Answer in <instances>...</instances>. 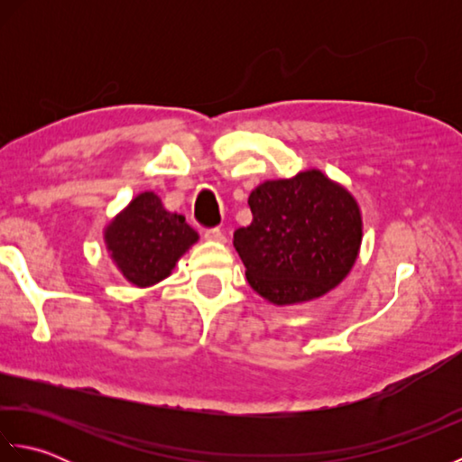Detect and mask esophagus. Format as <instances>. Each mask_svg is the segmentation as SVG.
I'll return each mask as SVG.
<instances>
[{
    "label": "esophagus",
    "mask_w": 462,
    "mask_h": 462,
    "mask_svg": "<svg viewBox=\"0 0 462 462\" xmlns=\"http://www.w3.org/2000/svg\"><path fill=\"white\" fill-rule=\"evenodd\" d=\"M204 238L210 240V242H226V236H224V232L220 228H206Z\"/></svg>",
    "instance_id": "34e87169"
}]
</instances>
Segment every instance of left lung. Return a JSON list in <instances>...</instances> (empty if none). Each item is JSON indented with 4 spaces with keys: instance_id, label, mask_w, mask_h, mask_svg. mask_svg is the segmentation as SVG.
Masks as SVG:
<instances>
[{
    "instance_id": "obj_1",
    "label": "left lung",
    "mask_w": 462,
    "mask_h": 462,
    "mask_svg": "<svg viewBox=\"0 0 462 462\" xmlns=\"http://www.w3.org/2000/svg\"><path fill=\"white\" fill-rule=\"evenodd\" d=\"M252 222L234 248L254 291L273 306L326 296L357 260L363 222L357 200L321 171L266 180L250 192Z\"/></svg>"
}]
</instances>
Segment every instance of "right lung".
<instances>
[{"label": "right lung", "mask_w": 462, "mask_h": 462, "mask_svg": "<svg viewBox=\"0 0 462 462\" xmlns=\"http://www.w3.org/2000/svg\"><path fill=\"white\" fill-rule=\"evenodd\" d=\"M199 242L182 214L169 212L154 192H141L105 228V244L116 268L139 288L169 278L176 262Z\"/></svg>", "instance_id": "1"}]
</instances>
